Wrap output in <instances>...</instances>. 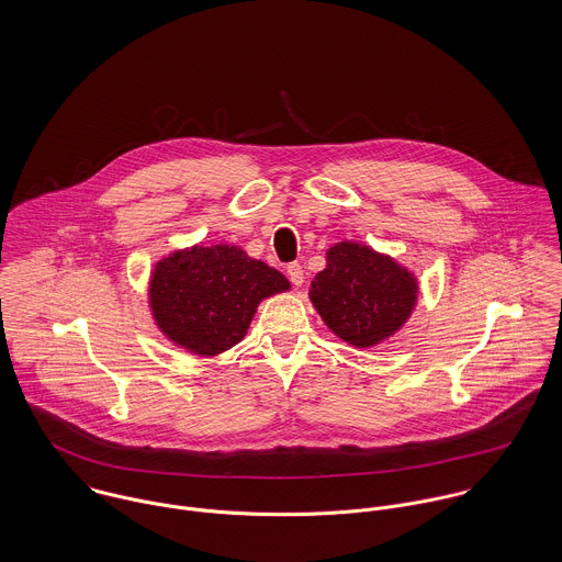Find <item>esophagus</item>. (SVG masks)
Wrapping results in <instances>:
<instances>
[{
    "mask_svg": "<svg viewBox=\"0 0 562 562\" xmlns=\"http://www.w3.org/2000/svg\"><path fill=\"white\" fill-rule=\"evenodd\" d=\"M288 277L294 285H301L305 281V272H303V266L299 261H290L288 263Z\"/></svg>",
    "mask_w": 562,
    "mask_h": 562,
    "instance_id": "34e87169",
    "label": "esophagus"
}]
</instances>
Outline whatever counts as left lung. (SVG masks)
<instances>
[{
    "label": "left lung",
    "instance_id": "left-lung-1",
    "mask_svg": "<svg viewBox=\"0 0 562 562\" xmlns=\"http://www.w3.org/2000/svg\"><path fill=\"white\" fill-rule=\"evenodd\" d=\"M310 296L326 326L352 346H374L408 318L417 283L401 266L368 246L341 241L326 252Z\"/></svg>",
    "mask_w": 562,
    "mask_h": 562
}]
</instances>
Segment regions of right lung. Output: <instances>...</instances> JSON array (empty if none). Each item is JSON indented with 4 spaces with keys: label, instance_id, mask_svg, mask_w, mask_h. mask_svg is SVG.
Masks as SVG:
<instances>
[{
    "label": "right lung",
    "instance_id": "right-lung-1",
    "mask_svg": "<svg viewBox=\"0 0 562 562\" xmlns=\"http://www.w3.org/2000/svg\"><path fill=\"white\" fill-rule=\"evenodd\" d=\"M288 279L236 246H194L160 261L151 307L161 330L199 355H218L244 337L261 299Z\"/></svg>",
    "mask_w": 562,
    "mask_h": 562
}]
</instances>
